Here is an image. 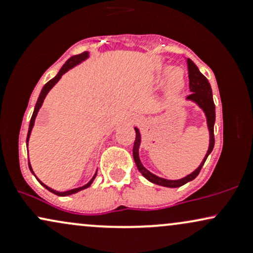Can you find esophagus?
<instances>
[{
    "label": "esophagus",
    "instance_id": "obj_1",
    "mask_svg": "<svg viewBox=\"0 0 253 253\" xmlns=\"http://www.w3.org/2000/svg\"><path fill=\"white\" fill-rule=\"evenodd\" d=\"M134 120H136L135 118H134V119H132V120H130V123H133V121H134Z\"/></svg>",
    "mask_w": 253,
    "mask_h": 253
}]
</instances>
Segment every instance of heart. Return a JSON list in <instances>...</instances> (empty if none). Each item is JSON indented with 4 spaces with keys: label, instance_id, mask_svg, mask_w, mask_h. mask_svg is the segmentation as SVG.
<instances>
[{
    "label": "heart",
    "instance_id": "heart-1",
    "mask_svg": "<svg viewBox=\"0 0 253 253\" xmlns=\"http://www.w3.org/2000/svg\"><path fill=\"white\" fill-rule=\"evenodd\" d=\"M167 91L170 95L178 94L185 85L184 72L179 68H171L169 65H164L159 69L157 80L162 81V78L167 76Z\"/></svg>",
    "mask_w": 253,
    "mask_h": 253
}]
</instances>
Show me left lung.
I'll return each mask as SVG.
<instances>
[{
  "label": "left lung",
  "mask_w": 253,
  "mask_h": 253,
  "mask_svg": "<svg viewBox=\"0 0 253 253\" xmlns=\"http://www.w3.org/2000/svg\"><path fill=\"white\" fill-rule=\"evenodd\" d=\"M188 64V72H189V89L191 94L187 97L188 101H191V102L196 103L197 106L200 107L205 113L206 119H207V126L208 130H210V146H208V151L206 153L205 158L201 162V164L199 165L196 170H194L193 172L189 173L188 176L183 177L181 179H167L162 178V177L156 176L155 173L150 172L146 168L141 164L140 158H139V147H140V141L141 136L139 129L134 127L135 129V140L134 145H133V158H134L135 165L138 168V170L140 171L141 175H143L145 178L149 179L150 182L155 183V184L162 185V187L167 188H178L182 187L185 183L193 181L195 177L200 173V170L205 164L206 159L210 156V153L213 151L214 147V123H215V104H214L213 101V95H211V84L208 82V80L200 72L199 68L195 65V63L193 60L187 59Z\"/></svg>",
  "instance_id": "left-lung-1"
}]
</instances>
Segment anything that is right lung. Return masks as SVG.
<instances>
[{
    "instance_id": "add662e5",
    "label": "right lung",
    "mask_w": 253,
    "mask_h": 253,
    "mask_svg": "<svg viewBox=\"0 0 253 253\" xmlns=\"http://www.w3.org/2000/svg\"><path fill=\"white\" fill-rule=\"evenodd\" d=\"M88 58H89V52H83V53L76 54V56H72L71 58H69V59L66 60V63L62 66V69H60L59 72H58V74H57V76L52 78L51 81H48V82L42 86V91H40L39 97H38L36 107H34L33 115H32L31 121H30V127H28V134H27V139H26V145H27V146H28V140H30V136H31V132H32V129H33L34 123H36V118H37V115H38V112H39V109L42 108V103H43V100H45L46 95L48 94V91H50V90L53 88L54 84H56L58 81H59L60 78H62V76H63L64 74H65V72H68L69 70H70V69L75 68V66L78 65V64H81L82 62H84V60H85V59H88ZM28 167H30L31 172L34 175V171H33V169H32L30 161H28ZM96 173H97V171H96V172H95V175L92 176V178L90 179V181L86 183V184H84V185H82V187H80V188H75V189L66 190V191H57V190L52 189V188L47 187V185H46V184H43V183L40 181V179L38 178L36 175H34V176H36V178L40 182V184H42V187H45L48 191H51V193L56 194V195H58V196H68V195H72V194H76V193H78V191H81V190H83V189H86V188H89L90 184H91L92 181H94V179H95V177H96Z\"/></svg>"
}]
</instances>
